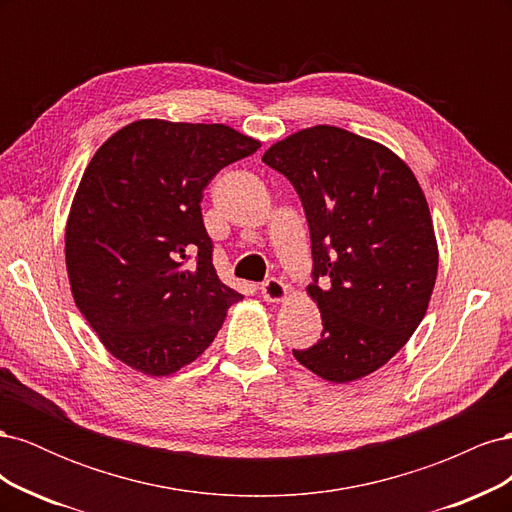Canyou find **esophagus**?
<instances>
[{"label": "esophagus", "instance_id": "obj_1", "mask_svg": "<svg viewBox=\"0 0 512 512\" xmlns=\"http://www.w3.org/2000/svg\"><path fill=\"white\" fill-rule=\"evenodd\" d=\"M260 294L269 303H280L288 297V286L282 280H277V277H269L267 282L260 284Z\"/></svg>", "mask_w": 512, "mask_h": 512}]
</instances>
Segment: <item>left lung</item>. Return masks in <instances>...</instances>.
Returning a JSON list of instances; mask_svg holds the SVG:
<instances>
[{"label": "left lung", "instance_id": "left-lung-1", "mask_svg": "<svg viewBox=\"0 0 512 512\" xmlns=\"http://www.w3.org/2000/svg\"><path fill=\"white\" fill-rule=\"evenodd\" d=\"M262 162L294 185L312 239L307 294L322 335L292 350L294 359L322 380H359L406 346L436 284L438 243L421 185L389 147L335 126L294 132Z\"/></svg>", "mask_w": 512, "mask_h": 512}]
</instances>
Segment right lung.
<instances>
[{"mask_svg":"<svg viewBox=\"0 0 512 512\" xmlns=\"http://www.w3.org/2000/svg\"><path fill=\"white\" fill-rule=\"evenodd\" d=\"M260 141L224 123L141 119L87 164L66 224L76 307L115 359L170 376L203 354L243 297L220 282L200 200Z\"/></svg>","mask_w":512,"mask_h":512,"instance_id":"1","label":"right lung"}]
</instances>
